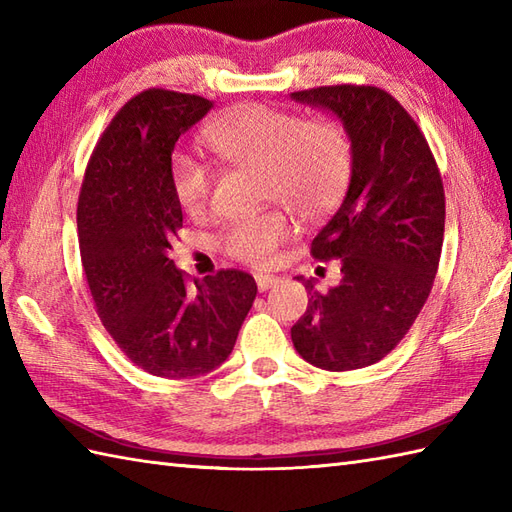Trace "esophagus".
<instances>
[{"label": "esophagus", "instance_id": "obj_1", "mask_svg": "<svg viewBox=\"0 0 512 512\" xmlns=\"http://www.w3.org/2000/svg\"><path fill=\"white\" fill-rule=\"evenodd\" d=\"M255 281H257V288L264 292L268 288H273L279 281V277H275V275H255Z\"/></svg>", "mask_w": 512, "mask_h": 512}]
</instances>
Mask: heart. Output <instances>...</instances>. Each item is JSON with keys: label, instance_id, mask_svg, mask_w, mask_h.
I'll use <instances>...</instances> for the list:
<instances>
[{"label": "heart", "instance_id": "heart-1", "mask_svg": "<svg viewBox=\"0 0 512 512\" xmlns=\"http://www.w3.org/2000/svg\"><path fill=\"white\" fill-rule=\"evenodd\" d=\"M204 145L222 162L259 171L266 200H277L299 220L330 213L352 178V140L334 118H306L266 105H242L204 129ZM171 182L184 213L200 217L209 209L213 178L198 160H173ZM290 237L281 209L242 217L224 228L222 248L237 262L262 268Z\"/></svg>", "mask_w": 512, "mask_h": 512}]
</instances>
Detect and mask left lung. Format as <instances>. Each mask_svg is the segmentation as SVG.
I'll return each mask as SVG.
<instances>
[{
  "instance_id": "1",
  "label": "left lung",
  "mask_w": 512,
  "mask_h": 512,
  "mask_svg": "<svg viewBox=\"0 0 512 512\" xmlns=\"http://www.w3.org/2000/svg\"><path fill=\"white\" fill-rule=\"evenodd\" d=\"M292 99L325 107L352 140V178L310 253L339 259L341 281L319 292L290 336L303 361L328 372L378 363L405 339L438 273L444 237L440 169L418 123L376 85H321Z\"/></svg>"
}]
</instances>
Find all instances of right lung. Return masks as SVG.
Segmentation results:
<instances>
[{
	"mask_svg": "<svg viewBox=\"0 0 512 512\" xmlns=\"http://www.w3.org/2000/svg\"><path fill=\"white\" fill-rule=\"evenodd\" d=\"M211 107L198 94H136L96 143L76 206L94 308L129 361L162 378L222 365L257 295L244 270H217L189 284L169 257L182 228L171 151Z\"/></svg>",
	"mask_w": 512,
	"mask_h": 512,
	"instance_id": "obj_1",
	"label": "right lung"
}]
</instances>
